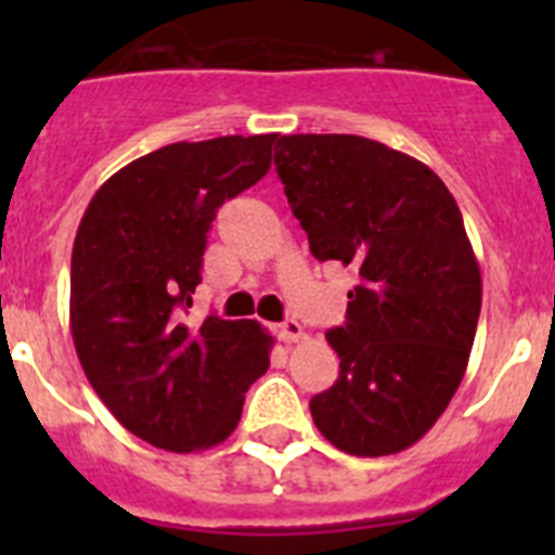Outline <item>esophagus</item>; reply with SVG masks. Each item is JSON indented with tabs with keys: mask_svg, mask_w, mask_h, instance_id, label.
Masks as SVG:
<instances>
[{
	"mask_svg": "<svg viewBox=\"0 0 555 555\" xmlns=\"http://www.w3.org/2000/svg\"><path fill=\"white\" fill-rule=\"evenodd\" d=\"M278 336H281L283 341H297V338H302L306 333H302V325L297 320H283L281 325H278Z\"/></svg>",
	"mask_w": 555,
	"mask_h": 555,
	"instance_id": "esophagus-1",
	"label": "esophagus"
}]
</instances>
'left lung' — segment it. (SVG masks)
<instances>
[{"mask_svg": "<svg viewBox=\"0 0 555 555\" xmlns=\"http://www.w3.org/2000/svg\"><path fill=\"white\" fill-rule=\"evenodd\" d=\"M274 169L313 258L352 267L347 320L327 331L338 377L311 416L350 455L420 442L459 389L480 317V269L439 175L361 135H281Z\"/></svg>", "mask_w": 555, "mask_h": 555, "instance_id": "left-lung-1", "label": "left lung"}]
</instances>
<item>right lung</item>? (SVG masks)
<instances>
[{"label":"right lung","mask_w":555,"mask_h":555,"mask_svg":"<svg viewBox=\"0 0 555 555\" xmlns=\"http://www.w3.org/2000/svg\"><path fill=\"white\" fill-rule=\"evenodd\" d=\"M274 132L178 141L132 160L88 203L72 249V338L88 384L144 442L191 453L224 442L269 370L255 320L191 325L210 222L272 166Z\"/></svg>","instance_id":"add662e5"}]
</instances>
